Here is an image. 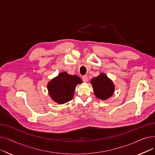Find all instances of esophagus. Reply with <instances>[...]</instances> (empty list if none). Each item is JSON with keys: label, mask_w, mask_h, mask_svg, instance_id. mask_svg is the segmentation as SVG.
Returning <instances> with one entry per match:
<instances>
[{"label": "esophagus", "mask_w": 155, "mask_h": 155, "mask_svg": "<svg viewBox=\"0 0 155 155\" xmlns=\"http://www.w3.org/2000/svg\"><path fill=\"white\" fill-rule=\"evenodd\" d=\"M82 80L84 81V82H87L88 80V77L87 75H84L82 77Z\"/></svg>", "instance_id": "esophagus-1"}]
</instances>
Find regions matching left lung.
I'll list each match as a JSON object with an SVG mask.
<instances>
[{"label": "left lung", "mask_w": 155, "mask_h": 155, "mask_svg": "<svg viewBox=\"0 0 155 155\" xmlns=\"http://www.w3.org/2000/svg\"><path fill=\"white\" fill-rule=\"evenodd\" d=\"M94 92L97 97L102 100H106L113 94L114 85L112 81L104 73L91 80Z\"/></svg>", "instance_id": "8db88e82"}]
</instances>
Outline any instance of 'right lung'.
Listing matches in <instances>:
<instances>
[{
  "mask_svg": "<svg viewBox=\"0 0 155 155\" xmlns=\"http://www.w3.org/2000/svg\"><path fill=\"white\" fill-rule=\"evenodd\" d=\"M81 83L82 80L78 76L62 72L48 83V89L51 99L57 103L63 104L72 99L75 87Z\"/></svg>",
  "mask_w": 155,
  "mask_h": 155,
  "instance_id": "obj_1",
  "label": "right lung"
}]
</instances>
